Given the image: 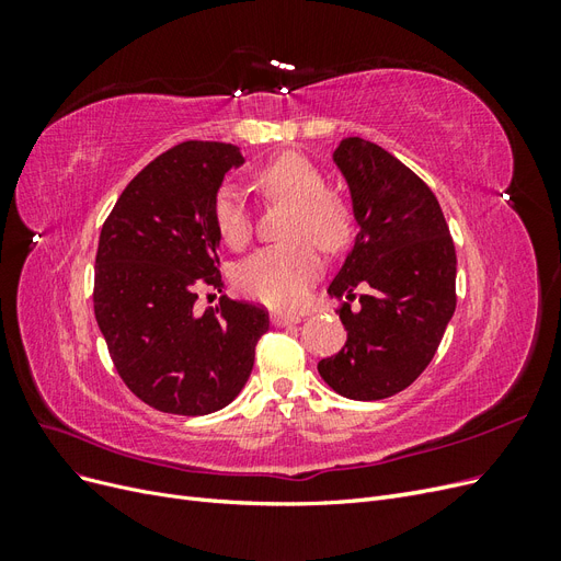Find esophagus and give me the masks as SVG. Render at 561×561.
I'll return each mask as SVG.
<instances>
[{
  "instance_id": "esophagus-1",
  "label": "esophagus",
  "mask_w": 561,
  "mask_h": 561,
  "mask_svg": "<svg viewBox=\"0 0 561 561\" xmlns=\"http://www.w3.org/2000/svg\"><path fill=\"white\" fill-rule=\"evenodd\" d=\"M301 318H304L301 313H285V311H274V313H271V322H274V325H278V328L293 325V322H299Z\"/></svg>"
}]
</instances>
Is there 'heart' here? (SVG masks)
<instances>
[{"label": "heart", "instance_id": "obj_1", "mask_svg": "<svg viewBox=\"0 0 561 561\" xmlns=\"http://www.w3.org/2000/svg\"><path fill=\"white\" fill-rule=\"evenodd\" d=\"M252 180L268 198L293 203L285 231L293 243L266 245L252 252L236 266L233 283L243 295L271 307H297L320 271V254L313 243L334 252L348 241V206L339 196L325 192L322 173L295 151H285L260 165ZM213 219L227 245L243 248L250 241L252 213L239 186H219L213 201Z\"/></svg>", "mask_w": 561, "mask_h": 561}]
</instances>
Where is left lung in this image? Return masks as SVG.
Segmentation results:
<instances>
[{
	"mask_svg": "<svg viewBox=\"0 0 561 561\" xmlns=\"http://www.w3.org/2000/svg\"><path fill=\"white\" fill-rule=\"evenodd\" d=\"M334 163L348 182L360 231L330 283L346 297L344 348L318 363L320 377L351 400H383L419 379L456 309V252L431 186L375 142L346 138ZM365 286L350 311L354 287Z\"/></svg>",
	"mask_w": 561,
	"mask_h": 561,
	"instance_id": "1",
	"label": "left lung"
}]
</instances>
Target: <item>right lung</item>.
Listing matches in <instances>:
<instances>
[{"mask_svg":"<svg viewBox=\"0 0 561 561\" xmlns=\"http://www.w3.org/2000/svg\"><path fill=\"white\" fill-rule=\"evenodd\" d=\"M241 149L186 140L135 175L100 231L93 309L118 377L149 407L203 416L245 386L264 307L219 297L196 309L201 287L222 293L213 201ZM210 297V295H208Z\"/></svg>","mask_w":561,"mask_h":561,"instance_id":"right-lung-1","label":"right lung"}]
</instances>
